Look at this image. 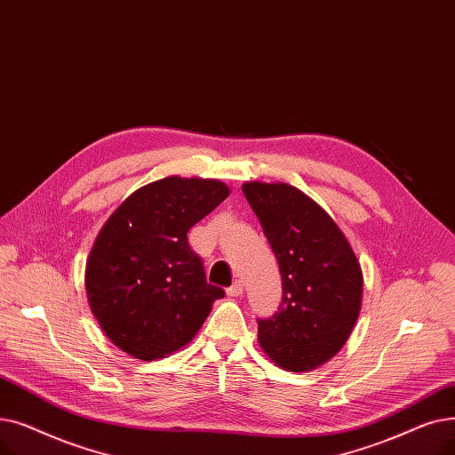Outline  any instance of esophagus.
<instances>
[{"label":"esophagus","mask_w":455,"mask_h":455,"mask_svg":"<svg viewBox=\"0 0 455 455\" xmlns=\"http://www.w3.org/2000/svg\"><path fill=\"white\" fill-rule=\"evenodd\" d=\"M244 294V285L241 283V281H235V283L228 289V296L231 298H239Z\"/></svg>","instance_id":"obj_1"}]
</instances>
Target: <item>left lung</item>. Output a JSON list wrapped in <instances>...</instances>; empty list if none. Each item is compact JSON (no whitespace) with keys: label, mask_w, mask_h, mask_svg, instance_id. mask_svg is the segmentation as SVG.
I'll return each instance as SVG.
<instances>
[{"label":"left lung","mask_w":455,"mask_h":455,"mask_svg":"<svg viewBox=\"0 0 455 455\" xmlns=\"http://www.w3.org/2000/svg\"><path fill=\"white\" fill-rule=\"evenodd\" d=\"M281 272L279 309L257 318L259 344L281 369L307 372L348 340L361 309L363 274L330 214L285 183H246Z\"/></svg>","instance_id":"obj_1"}]
</instances>
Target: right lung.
I'll return each mask as SVG.
<instances>
[{"label": "right lung", "mask_w": 455, "mask_h": 455, "mask_svg": "<svg viewBox=\"0 0 455 455\" xmlns=\"http://www.w3.org/2000/svg\"><path fill=\"white\" fill-rule=\"evenodd\" d=\"M228 194L216 180L164 178L133 192L100 231L86 263V296L125 354L154 361L180 350L224 298L207 283L187 233Z\"/></svg>", "instance_id": "obj_1"}]
</instances>
